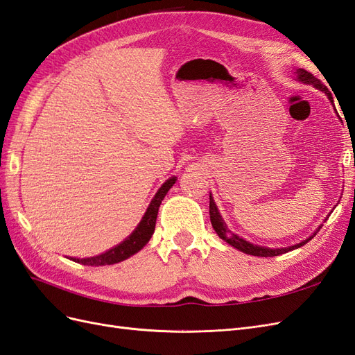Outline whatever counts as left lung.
<instances>
[{"label":"left lung","mask_w":355,"mask_h":355,"mask_svg":"<svg viewBox=\"0 0 355 355\" xmlns=\"http://www.w3.org/2000/svg\"><path fill=\"white\" fill-rule=\"evenodd\" d=\"M295 76H296L297 82H302L303 85H312L313 87H317L318 90H321V92L326 94L327 98H329V101L331 103V105L335 107V103H333V96H331V94H330V90L322 85V82H321L320 78H317L313 74L308 73V71L303 69V68H296V69H295ZM335 111H336V108H335ZM336 113H338V111H336ZM209 218H211L212 227H214V230L217 232V235H218L223 241H226L229 245H232V247L239 250V251H242V252H245V254L257 256V257H273V256L284 254V252H288V251H291V250H296V248H299V247H302V245H305L306 242L311 241L313 236H315V235L318 234V230L321 229V226H318V229H317L315 232H313V234H312L311 236H308L306 239H303L302 242H299V244L291 245V247L269 248V247L254 245V244H251V242L245 241L244 238L238 236V235L234 234V232H232V230H229V227H227V225H226V221L223 220V217H221V214H220V211H218V208H217V205H216V202H214V198L211 196V193H209ZM327 218H329V216H327ZM327 218H326V220H327Z\"/></svg>","instance_id":"left-lung-1"}]
</instances>
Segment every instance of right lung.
Listing matches in <instances>:
<instances>
[{
    "label": "right lung",
    "instance_id": "1",
    "mask_svg": "<svg viewBox=\"0 0 355 355\" xmlns=\"http://www.w3.org/2000/svg\"><path fill=\"white\" fill-rule=\"evenodd\" d=\"M175 183H177V177H171L160 186L155 198L151 199L150 205L147 207V211L144 212V216L138 223L135 230L125 241H121L119 245L110 248L108 251L103 252V254H98L94 257H85V259L69 257V260H73L76 263H82V265H87V266H105V265H114V263L123 261L130 256L137 254L139 250H143L147 245L151 235L155 234L159 207L162 204V200H164V198L166 196L168 190Z\"/></svg>",
    "mask_w": 355,
    "mask_h": 355
}]
</instances>
